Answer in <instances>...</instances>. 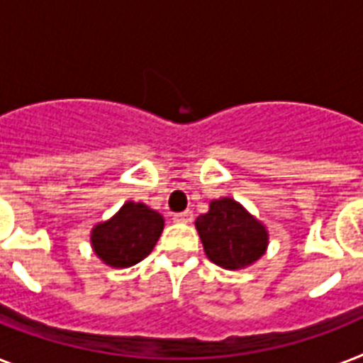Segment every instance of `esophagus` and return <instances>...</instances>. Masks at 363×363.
<instances>
[{
  "label": "esophagus",
  "instance_id": "esophagus-1",
  "mask_svg": "<svg viewBox=\"0 0 363 363\" xmlns=\"http://www.w3.org/2000/svg\"><path fill=\"white\" fill-rule=\"evenodd\" d=\"M192 218H194L192 211H184V213H175V215H173V222H182V224L192 222Z\"/></svg>",
  "mask_w": 363,
  "mask_h": 363
}]
</instances>
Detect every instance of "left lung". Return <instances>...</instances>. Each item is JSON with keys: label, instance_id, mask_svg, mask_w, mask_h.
Here are the masks:
<instances>
[{"label": "left lung", "instance_id": "1", "mask_svg": "<svg viewBox=\"0 0 363 363\" xmlns=\"http://www.w3.org/2000/svg\"><path fill=\"white\" fill-rule=\"evenodd\" d=\"M205 254L224 269H241L265 252L267 232L232 198L211 201L209 213L196 218Z\"/></svg>", "mask_w": 363, "mask_h": 363}]
</instances>
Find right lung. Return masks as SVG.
<instances>
[{"mask_svg":"<svg viewBox=\"0 0 363 363\" xmlns=\"http://www.w3.org/2000/svg\"><path fill=\"white\" fill-rule=\"evenodd\" d=\"M164 230V218L147 205L124 203L111 220L92 230V247L105 264L130 267L147 258Z\"/></svg>","mask_w":363,"mask_h":363,"instance_id":"obj_1","label":"right lung"}]
</instances>
